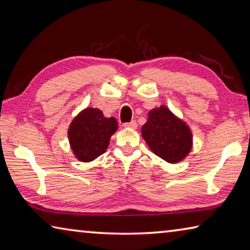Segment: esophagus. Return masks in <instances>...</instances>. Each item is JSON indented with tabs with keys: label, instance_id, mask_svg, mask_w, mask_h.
<instances>
[{
	"label": "esophagus",
	"instance_id": "1",
	"mask_svg": "<svg viewBox=\"0 0 250 250\" xmlns=\"http://www.w3.org/2000/svg\"><path fill=\"white\" fill-rule=\"evenodd\" d=\"M125 128H130V129H137V122L134 120L130 121V122H126V124H124Z\"/></svg>",
	"mask_w": 250,
	"mask_h": 250
}]
</instances>
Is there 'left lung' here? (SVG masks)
Listing matches in <instances>:
<instances>
[{
  "label": "left lung",
  "instance_id": "8db88e82",
  "mask_svg": "<svg viewBox=\"0 0 250 250\" xmlns=\"http://www.w3.org/2000/svg\"><path fill=\"white\" fill-rule=\"evenodd\" d=\"M141 133L152 152L168 163L180 162L192 149L191 129L166 105L151 110Z\"/></svg>",
  "mask_w": 250,
  "mask_h": 250
}]
</instances>
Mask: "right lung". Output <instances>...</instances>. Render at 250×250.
Instances as JSON below:
<instances>
[{
    "mask_svg": "<svg viewBox=\"0 0 250 250\" xmlns=\"http://www.w3.org/2000/svg\"><path fill=\"white\" fill-rule=\"evenodd\" d=\"M117 129L115 118H105L101 110H83L74 118L68 129L70 147L76 158L82 162H90L104 154Z\"/></svg>",
    "mask_w": 250,
    "mask_h": 250,
    "instance_id": "add662e5",
    "label": "right lung"
}]
</instances>
